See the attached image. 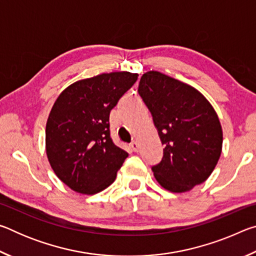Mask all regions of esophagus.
<instances>
[{
  "label": "esophagus",
  "instance_id": "34e87169",
  "mask_svg": "<svg viewBox=\"0 0 256 256\" xmlns=\"http://www.w3.org/2000/svg\"><path fill=\"white\" fill-rule=\"evenodd\" d=\"M131 148H132V150L134 151V152H138V144L136 141H133L132 142Z\"/></svg>",
  "mask_w": 256,
  "mask_h": 256
}]
</instances>
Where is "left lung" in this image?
Instances as JSON below:
<instances>
[{
	"label": "left lung",
	"mask_w": 256,
	"mask_h": 256,
	"mask_svg": "<svg viewBox=\"0 0 256 256\" xmlns=\"http://www.w3.org/2000/svg\"><path fill=\"white\" fill-rule=\"evenodd\" d=\"M138 92L164 146L162 160L152 167L160 186L184 193L206 182L222 150V128L210 102L194 86L158 71L141 76Z\"/></svg>",
	"instance_id": "8db88e82"
}]
</instances>
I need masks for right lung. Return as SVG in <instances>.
I'll return each instance as SVG.
<instances>
[{
    "instance_id": "obj_1",
    "label": "right lung",
    "mask_w": 256,
    "mask_h": 256,
    "mask_svg": "<svg viewBox=\"0 0 256 256\" xmlns=\"http://www.w3.org/2000/svg\"><path fill=\"white\" fill-rule=\"evenodd\" d=\"M138 73H102L76 81L56 99L46 123V154L72 190L92 196L107 188L128 157L112 144L110 112Z\"/></svg>"
}]
</instances>
